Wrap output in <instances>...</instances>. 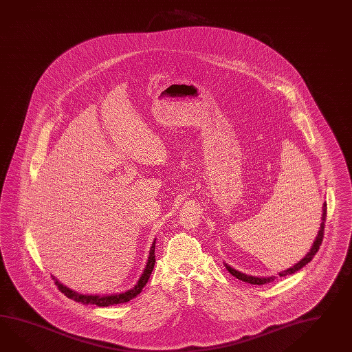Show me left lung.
<instances>
[{
    "label": "left lung",
    "instance_id": "1",
    "mask_svg": "<svg viewBox=\"0 0 352 352\" xmlns=\"http://www.w3.org/2000/svg\"><path fill=\"white\" fill-rule=\"evenodd\" d=\"M325 218H327V204H323V214H322V223H320V230H319V232H318V236H316V241L313 243V246H311V249H310V252H307V255L301 259V261H298V264H295L294 267H291L289 268L287 271L280 272V277H285V276H287V274H292V273H295V272H298V270H301L302 267H305L309 261H311L313 258H314V255H316L318 250H319V248H320V245H322V241H323V236H324V222ZM226 268H227V271L230 272L234 277L236 278H239V280H243V282H248V283H252V285H265V283H270L272 280H274L276 277H252V276H248V274H245V273H241V272L236 271L234 268H231L230 265H227L225 264Z\"/></svg>",
    "mask_w": 352,
    "mask_h": 352
}]
</instances>
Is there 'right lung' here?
<instances>
[{
	"instance_id": "right-lung-1",
	"label": "right lung",
	"mask_w": 352,
	"mask_h": 352,
	"mask_svg": "<svg viewBox=\"0 0 352 352\" xmlns=\"http://www.w3.org/2000/svg\"><path fill=\"white\" fill-rule=\"evenodd\" d=\"M154 249H155V240L152 243V248H151V252H149V258H148V263H146V267H145L144 272L140 277V280H138V283L135 285L134 289H129L126 292H122V294H116V295H109V296H98V295H82V294H78L72 289H67L66 286H63V283H60L58 280H54V283L57 285L58 289L63 292V295L66 298H72L75 300L76 302H82V304H93V305H97V307H112V305H116V304H124L130 301L131 298L138 296L142 289L146 285V282L149 280L152 271L154 268V263H155V255H154Z\"/></svg>"
}]
</instances>
